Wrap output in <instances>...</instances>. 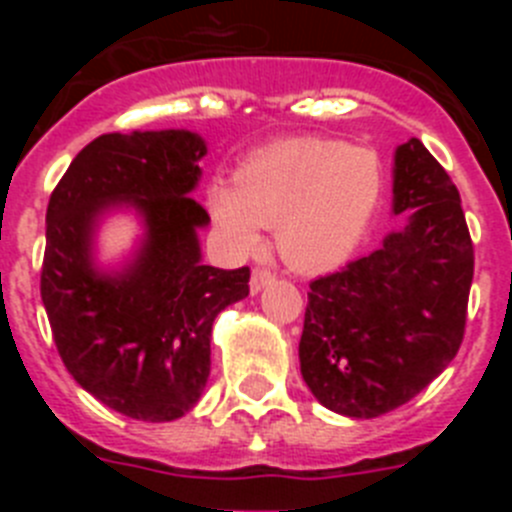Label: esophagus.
Wrapping results in <instances>:
<instances>
[{
  "label": "esophagus",
  "instance_id": "1",
  "mask_svg": "<svg viewBox=\"0 0 512 512\" xmlns=\"http://www.w3.org/2000/svg\"><path fill=\"white\" fill-rule=\"evenodd\" d=\"M271 279H274V274H271V271L253 269V274H251V295H259V292L266 287V284H271Z\"/></svg>",
  "mask_w": 512,
  "mask_h": 512
}]
</instances>
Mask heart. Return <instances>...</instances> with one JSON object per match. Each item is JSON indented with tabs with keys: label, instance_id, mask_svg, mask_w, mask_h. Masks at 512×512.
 Listing matches in <instances>:
<instances>
[{
	"label": "heart",
	"instance_id": "1",
	"mask_svg": "<svg viewBox=\"0 0 512 512\" xmlns=\"http://www.w3.org/2000/svg\"><path fill=\"white\" fill-rule=\"evenodd\" d=\"M384 189L377 151L330 138H287L251 153L235 184H212L207 205L241 251L274 228L277 251L292 269L341 266L364 241Z\"/></svg>",
	"mask_w": 512,
	"mask_h": 512
}]
</instances>
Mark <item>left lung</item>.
<instances>
[{
    "mask_svg": "<svg viewBox=\"0 0 512 512\" xmlns=\"http://www.w3.org/2000/svg\"><path fill=\"white\" fill-rule=\"evenodd\" d=\"M392 215L379 248L310 282L300 372L323 408L379 418L413 400L464 338L474 251L459 189L418 138L392 156Z\"/></svg>",
    "mask_w": 512,
    "mask_h": 512,
    "instance_id": "obj_1",
    "label": "left lung"
}]
</instances>
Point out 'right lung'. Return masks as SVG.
Masks as SVG:
<instances>
[{"instance_id": "add662e5", "label": "right lung", "mask_w": 512, "mask_h": 512, "mask_svg": "<svg viewBox=\"0 0 512 512\" xmlns=\"http://www.w3.org/2000/svg\"><path fill=\"white\" fill-rule=\"evenodd\" d=\"M207 143L194 130L92 140L45 212L40 297L71 377L115 413L148 423L187 415L210 377L212 323L248 297V266L202 264L210 215L192 200ZM130 214L134 248L104 260L101 225Z\"/></svg>"}]
</instances>
